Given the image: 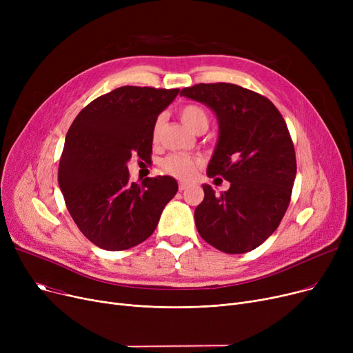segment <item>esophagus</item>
Wrapping results in <instances>:
<instances>
[{
  "mask_svg": "<svg viewBox=\"0 0 353 353\" xmlns=\"http://www.w3.org/2000/svg\"><path fill=\"white\" fill-rule=\"evenodd\" d=\"M188 188H189V186H188V183H180V184H179V190H180V192L186 190Z\"/></svg>",
  "mask_w": 353,
  "mask_h": 353,
  "instance_id": "1",
  "label": "esophagus"
}]
</instances>
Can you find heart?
<instances>
[{"label":"heart","instance_id":"1","mask_svg":"<svg viewBox=\"0 0 353 353\" xmlns=\"http://www.w3.org/2000/svg\"><path fill=\"white\" fill-rule=\"evenodd\" d=\"M180 119H181L183 124L186 125L193 133L199 132V130H208V127H209V117L206 114V111L194 104L184 105L180 110ZM161 125H163V119L159 117L153 125V139L154 140L159 137V134L161 132ZM160 165H161L164 173L170 174L176 179H180V180H189L194 176V173L197 170L199 160L192 156L183 154V153H173V154H169L167 157H164L161 160Z\"/></svg>","mask_w":353,"mask_h":353}]
</instances>
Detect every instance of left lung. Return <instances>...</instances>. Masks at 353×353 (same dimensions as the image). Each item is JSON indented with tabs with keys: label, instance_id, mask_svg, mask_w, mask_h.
<instances>
[{
	"label": "left lung",
	"instance_id": "8db88e82",
	"mask_svg": "<svg viewBox=\"0 0 353 353\" xmlns=\"http://www.w3.org/2000/svg\"><path fill=\"white\" fill-rule=\"evenodd\" d=\"M180 96L216 114L219 137L208 176L230 181L220 196L203 184L197 232L225 253L250 252L277 229L289 206L296 156L288 125L270 100L236 84H196Z\"/></svg>",
	"mask_w": 353,
	"mask_h": 353
}]
</instances>
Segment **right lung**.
Masks as SVG:
<instances>
[{"mask_svg":"<svg viewBox=\"0 0 353 353\" xmlns=\"http://www.w3.org/2000/svg\"><path fill=\"white\" fill-rule=\"evenodd\" d=\"M179 88L124 85L84 107L65 136L59 186L81 233L105 250H125L156 230L179 190L170 176L130 181L127 163L152 154L153 125Z\"/></svg>","mask_w":353,"mask_h":353,"instance_id":"obj_1","label":"right lung"}]
</instances>
